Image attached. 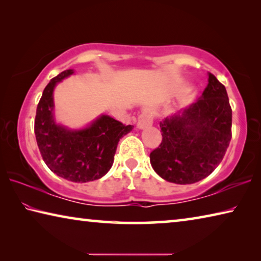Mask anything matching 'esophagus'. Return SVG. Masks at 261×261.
Wrapping results in <instances>:
<instances>
[{
  "mask_svg": "<svg viewBox=\"0 0 261 261\" xmlns=\"http://www.w3.org/2000/svg\"><path fill=\"white\" fill-rule=\"evenodd\" d=\"M153 124V116L149 112H144L143 114L139 115L138 121H137V127L138 129H145Z\"/></svg>",
  "mask_w": 261,
  "mask_h": 261,
  "instance_id": "34e87169",
  "label": "esophagus"
}]
</instances>
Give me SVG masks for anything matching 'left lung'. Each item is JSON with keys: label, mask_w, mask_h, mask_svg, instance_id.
<instances>
[{"label": "left lung", "mask_w": 261, "mask_h": 261, "mask_svg": "<svg viewBox=\"0 0 261 261\" xmlns=\"http://www.w3.org/2000/svg\"><path fill=\"white\" fill-rule=\"evenodd\" d=\"M231 117L226 87L208 73L200 98L160 122L162 141L149 154L154 171L176 184L207 177L222 161L230 143Z\"/></svg>", "instance_id": "1"}]
</instances>
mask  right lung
I'll return each instance as SVG.
<instances>
[{"label":"right lung","instance_id":"add662e5","mask_svg":"<svg viewBox=\"0 0 261 261\" xmlns=\"http://www.w3.org/2000/svg\"><path fill=\"white\" fill-rule=\"evenodd\" d=\"M73 72L72 69L65 70L45 87L37 107L34 134L43 161L53 173L74 183H86L108 173L118 141L134 126L108 115H100L91 124L77 130L56 123L54 88Z\"/></svg>","mask_w":261,"mask_h":261}]
</instances>
